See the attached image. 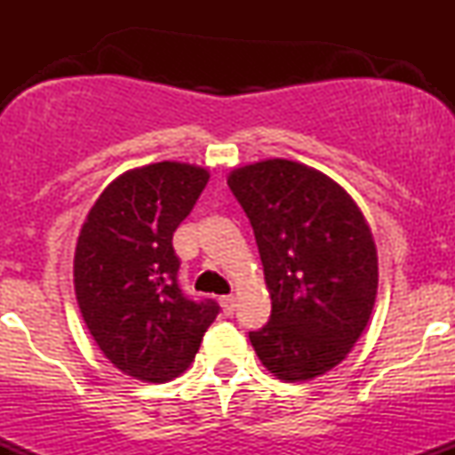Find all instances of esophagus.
Returning a JSON list of instances; mask_svg holds the SVG:
<instances>
[{"label": "esophagus", "instance_id": "34e87169", "mask_svg": "<svg viewBox=\"0 0 455 455\" xmlns=\"http://www.w3.org/2000/svg\"><path fill=\"white\" fill-rule=\"evenodd\" d=\"M220 306H222L224 315H233L235 307H237V299H235L233 295H224L220 299Z\"/></svg>", "mask_w": 455, "mask_h": 455}]
</instances>
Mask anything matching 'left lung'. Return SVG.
I'll list each match as a JSON object with an SVG mask.
<instances>
[{"instance_id":"left-lung-1","label":"left lung","mask_w":455,"mask_h":455,"mask_svg":"<svg viewBox=\"0 0 455 455\" xmlns=\"http://www.w3.org/2000/svg\"><path fill=\"white\" fill-rule=\"evenodd\" d=\"M252 224L271 295L267 325L250 331L265 368L307 380L351 353L372 315L379 263L372 233L333 180L291 160H265L228 175Z\"/></svg>"}]
</instances>
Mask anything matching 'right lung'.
I'll use <instances>...</instances> for the list:
<instances>
[{
	"label": "right lung",
	"instance_id": "1",
	"mask_svg": "<svg viewBox=\"0 0 455 455\" xmlns=\"http://www.w3.org/2000/svg\"><path fill=\"white\" fill-rule=\"evenodd\" d=\"M207 181L205 169L181 162L128 171L104 188L78 235V307L100 351L128 377H180L220 312L218 301L184 293L173 248Z\"/></svg>",
	"mask_w": 455,
	"mask_h": 455
}]
</instances>
